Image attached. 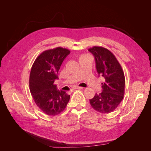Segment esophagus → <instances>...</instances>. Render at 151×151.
<instances>
[{"mask_svg":"<svg viewBox=\"0 0 151 151\" xmlns=\"http://www.w3.org/2000/svg\"><path fill=\"white\" fill-rule=\"evenodd\" d=\"M75 89H83V87H80V86H76Z\"/></svg>","mask_w":151,"mask_h":151,"instance_id":"esophagus-1","label":"esophagus"}]
</instances>
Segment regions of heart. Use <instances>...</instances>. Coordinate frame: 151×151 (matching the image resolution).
Segmentation results:
<instances>
[{
  "label": "heart",
  "instance_id": "heart-1",
  "mask_svg": "<svg viewBox=\"0 0 151 151\" xmlns=\"http://www.w3.org/2000/svg\"><path fill=\"white\" fill-rule=\"evenodd\" d=\"M83 56H85V55H82L81 57H83Z\"/></svg>",
  "mask_w": 151,
  "mask_h": 151
}]
</instances>
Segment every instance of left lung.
<instances>
[{"instance_id":"8db88e82","label":"left lung","mask_w":151,"mask_h":151,"mask_svg":"<svg viewBox=\"0 0 151 151\" xmlns=\"http://www.w3.org/2000/svg\"><path fill=\"white\" fill-rule=\"evenodd\" d=\"M89 51L95 58L99 76L103 77L102 92L96 93L89 100L91 106L101 113H111L122 101L125 94L124 73L115 56L109 50L101 47H93Z\"/></svg>"}]
</instances>
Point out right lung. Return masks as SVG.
<instances>
[{
	"label": "right lung",
	"instance_id": "1",
	"mask_svg": "<svg viewBox=\"0 0 151 151\" xmlns=\"http://www.w3.org/2000/svg\"><path fill=\"white\" fill-rule=\"evenodd\" d=\"M70 52L57 47L45 50L36 58L31 67L29 89L37 106L45 114L55 116L65 109L70 95L58 90L54 84L63 61Z\"/></svg>",
	"mask_w": 151,
	"mask_h": 151
}]
</instances>
